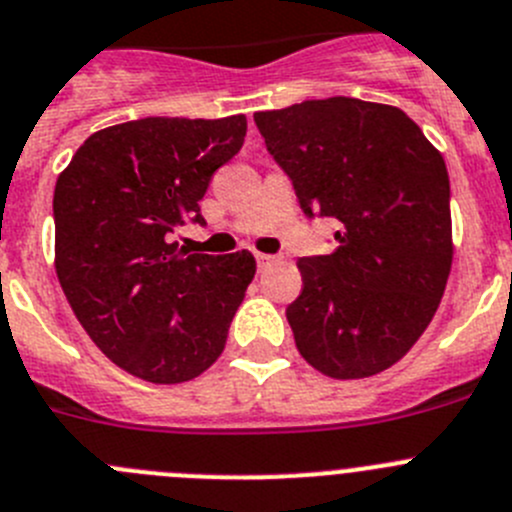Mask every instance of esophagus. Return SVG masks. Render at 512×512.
<instances>
[{"label": "esophagus", "mask_w": 512, "mask_h": 512, "mask_svg": "<svg viewBox=\"0 0 512 512\" xmlns=\"http://www.w3.org/2000/svg\"><path fill=\"white\" fill-rule=\"evenodd\" d=\"M257 267H260V270H265V267H270L272 262H275V257L272 255H262V252H257Z\"/></svg>", "instance_id": "obj_1"}]
</instances>
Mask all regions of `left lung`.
<instances>
[{
  "mask_svg": "<svg viewBox=\"0 0 512 512\" xmlns=\"http://www.w3.org/2000/svg\"><path fill=\"white\" fill-rule=\"evenodd\" d=\"M267 151L308 217L338 222L331 255L300 257L285 315L295 346L331 379L399 361L434 318L452 267L450 176L422 128L358 98L255 113Z\"/></svg>",
  "mask_w": 512,
  "mask_h": 512,
  "instance_id": "8db88e82",
  "label": "left lung"
}]
</instances>
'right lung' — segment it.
<instances>
[{"mask_svg": "<svg viewBox=\"0 0 512 512\" xmlns=\"http://www.w3.org/2000/svg\"><path fill=\"white\" fill-rule=\"evenodd\" d=\"M247 118H141L93 133L57 176L55 270L95 346L151 384L197 379L224 351L255 257L189 255L169 242L212 174L245 143Z\"/></svg>", "mask_w": 512, "mask_h": 512, "instance_id": "1", "label": "right lung"}]
</instances>
